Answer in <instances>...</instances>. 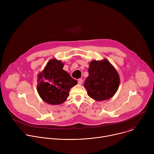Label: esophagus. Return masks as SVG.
Listing matches in <instances>:
<instances>
[{"mask_svg": "<svg viewBox=\"0 0 154 154\" xmlns=\"http://www.w3.org/2000/svg\"><path fill=\"white\" fill-rule=\"evenodd\" d=\"M77 82H78L79 85H82V83H83V80L82 79H78Z\"/></svg>", "mask_w": 154, "mask_h": 154, "instance_id": "obj_1", "label": "esophagus"}]
</instances>
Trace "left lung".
Wrapping results in <instances>:
<instances>
[{"instance_id":"left-lung-1","label":"left lung","mask_w":154,"mask_h":154,"mask_svg":"<svg viewBox=\"0 0 154 154\" xmlns=\"http://www.w3.org/2000/svg\"><path fill=\"white\" fill-rule=\"evenodd\" d=\"M84 86L90 97L97 101L108 100L116 93L120 83L119 74L106 59L90 63Z\"/></svg>"}]
</instances>
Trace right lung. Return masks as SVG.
Masks as SVG:
<instances>
[{
    "mask_svg": "<svg viewBox=\"0 0 154 154\" xmlns=\"http://www.w3.org/2000/svg\"><path fill=\"white\" fill-rule=\"evenodd\" d=\"M63 66L61 61L51 59L38 74L37 91L40 97L49 104L63 103L69 96L70 89L77 83L63 69Z\"/></svg>",
    "mask_w": 154,
    "mask_h": 154,
    "instance_id": "add662e5",
    "label": "right lung"
}]
</instances>
